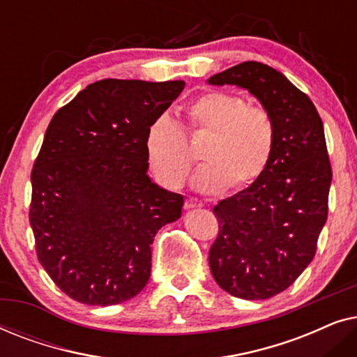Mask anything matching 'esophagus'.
Wrapping results in <instances>:
<instances>
[{
    "label": "esophagus",
    "mask_w": 357,
    "mask_h": 357,
    "mask_svg": "<svg viewBox=\"0 0 357 357\" xmlns=\"http://www.w3.org/2000/svg\"><path fill=\"white\" fill-rule=\"evenodd\" d=\"M202 206H203V203L197 198H188L187 202H185V208L187 209H195V208H202Z\"/></svg>",
    "instance_id": "esophagus-1"
}]
</instances>
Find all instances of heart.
I'll return each instance as SVG.
<instances>
[{
  "label": "heart",
  "mask_w": 357,
  "mask_h": 357,
  "mask_svg": "<svg viewBox=\"0 0 357 357\" xmlns=\"http://www.w3.org/2000/svg\"><path fill=\"white\" fill-rule=\"evenodd\" d=\"M187 130L167 116L148 126L144 148L149 165L169 188H180L187 180L193 158L183 135H209L199 151L204 162L193 177L202 193H219L227 185L242 188L265 172L276 146V123L263 107H252L241 96L206 92L185 110Z\"/></svg>",
  "instance_id": "1"
}]
</instances>
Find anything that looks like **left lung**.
I'll list each match as a JSON object with an SVG mask.
<instances>
[{"label": "left lung", "mask_w": 357, "mask_h": 357, "mask_svg": "<svg viewBox=\"0 0 357 357\" xmlns=\"http://www.w3.org/2000/svg\"><path fill=\"white\" fill-rule=\"evenodd\" d=\"M208 84L247 89L275 119L276 146L265 172L213 208L219 232L208 257L221 289L270 299L314 260L326 222L331 165L324 123L309 97L263 63H241Z\"/></svg>", "instance_id": "8db88e82"}]
</instances>
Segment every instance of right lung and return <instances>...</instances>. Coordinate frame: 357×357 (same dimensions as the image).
Segmentation results:
<instances>
[{
  "instance_id": "add662e5",
  "label": "right lung",
  "mask_w": 357,
  "mask_h": 357,
  "mask_svg": "<svg viewBox=\"0 0 357 357\" xmlns=\"http://www.w3.org/2000/svg\"><path fill=\"white\" fill-rule=\"evenodd\" d=\"M183 81L102 79L53 115L32 169L29 221L38 261L81 304L131 299L151 275V243L183 197L148 175L144 136Z\"/></svg>"
}]
</instances>
